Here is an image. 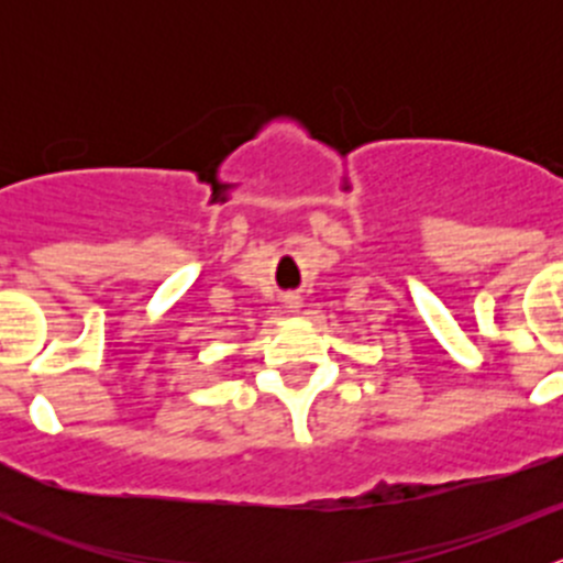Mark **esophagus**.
I'll return each instance as SVG.
<instances>
[{"mask_svg":"<svg viewBox=\"0 0 563 563\" xmlns=\"http://www.w3.org/2000/svg\"><path fill=\"white\" fill-rule=\"evenodd\" d=\"M283 302H286V308L291 310V313L294 310L302 308V297H299V294H286V297H283Z\"/></svg>","mask_w":563,"mask_h":563,"instance_id":"1","label":"esophagus"}]
</instances>
